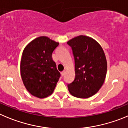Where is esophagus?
<instances>
[{
    "label": "esophagus",
    "instance_id": "obj_1",
    "mask_svg": "<svg viewBox=\"0 0 128 128\" xmlns=\"http://www.w3.org/2000/svg\"><path fill=\"white\" fill-rule=\"evenodd\" d=\"M65 73H66V71L65 70H64V71H62L61 72V74H62V76H64V74H65Z\"/></svg>",
    "mask_w": 128,
    "mask_h": 128
}]
</instances>
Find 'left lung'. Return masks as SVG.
<instances>
[{"label": "left lung", "mask_w": 128, "mask_h": 128, "mask_svg": "<svg viewBox=\"0 0 128 128\" xmlns=\"http://www.w3.org/2000/svg\"><path fill=\"white\" fill-rule=\"evenodd\" d=\"M72 49L75 78L68 84L70 94L78 98H87L98 91L104 82L107 71L105 55L95 40L79 36L67 42Z\"/></svg>", "instance_id": "8db88e82"}]
</instances>
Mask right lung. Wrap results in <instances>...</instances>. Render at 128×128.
I'll return each mask as SVG.
<instances>
[{
	"mask_svg": "<svg viewBox=\"0 0 128 128\" xmlns=\"http://www.w3.org/2000/svg\"><path fill=\"white\" fill-rule=\"evenodd\" d=\"M59 43L45 36L31 41L23 52L20 72L24 86L34 96L44 98L51 95L60 73L52 59Z\"/></svg>",
	"mask_w": 128,
	"mask_h": 128,
	"instance_id": "right-lung-1",
	"label": "right lung"
}]
</instances>
